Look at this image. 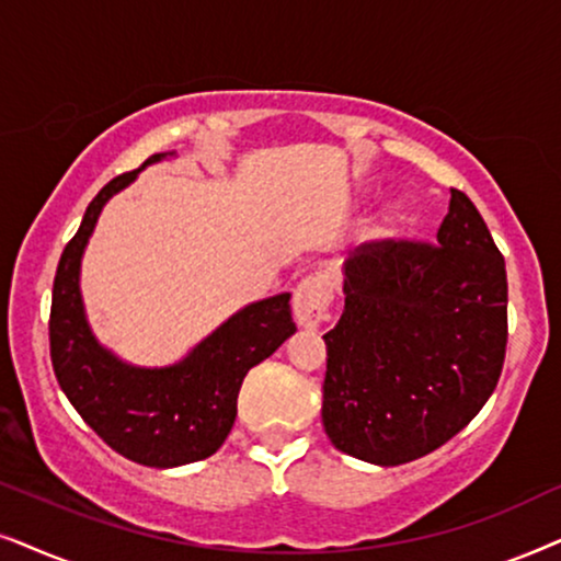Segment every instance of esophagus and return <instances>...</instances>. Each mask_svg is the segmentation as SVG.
<instances>
[{
    "mask_svg": "<svg viewBox=\"0 0 561 561\" xmlns=\"http://www.w3.org/2000/svg\"><path fill=\"white\" fill-rule=\"evenodd\" d=\"M331 297V282H328L325 276H308V279H302L293 300V312L297 323L302 328H310V331L318 328L323 320H328Z\"/></svg>",
    "mask_w": 561,
    "mask_h": 561,
    "instance_id": "obj_1",
    "label": "esophagus"
}]
</instances>
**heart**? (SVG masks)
<instances>
[{
    "instance_id": "b5f03b06",
    "label": "heart",
    "mask_w": 561,
    "mask_h": 561,
    "mask_svg": "<svg viewBox=\"0 0 561 561\" xmlns=\"http://www.w3.org/2000/svg\"><path fill=\"white\" fill-rule=\"evenodd\" d=\"M394 222H398V218H387V222H385V228H382V233H385V236H390V233H392Z\"/></svg>"
}]
</instances>
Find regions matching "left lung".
<instances>
[{
    "instance_id": "1",
    "label": "left lung",
    "mask_w": 561,
    "mask_h": 561,
    "mask_svg": "<svg viewBox=\"0 0 561 561\" xmlns=\"http://www.w3.org/2000/svg\"><path fill=\"white\" fill-rule=\"evenodd\" d=\"M438 245L364 243L343 264V316L323 335V425L335 449L398 467L449 442L503 371L505 259L465 192Z\"/></svg>"
}]
</instances>
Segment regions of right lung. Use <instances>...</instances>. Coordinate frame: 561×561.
Listing matches in <instances>:
<instances>
[{
	"label": "right lung",
	"mask_w": 561,
	"mask_h": 561,
	"mask_svg": "<svg viewBox=\"0 0 561 561\" xmlns=\"http://www.w3.org/2000/svg\"><path fill=\"white\" fill-rule=\"evenodd\" d=\"M144 167L104 184L58 261L50 302V362L58 385L110 449L144 467L171 469L213 457L236 421L243 377L297 331L289 293L233 312L226 323L169 367H138L104 348L81 300V259L102 207L138 179Z\"/></svg>",
	"instance_id": "right-lung-1"
}]
</instances>
